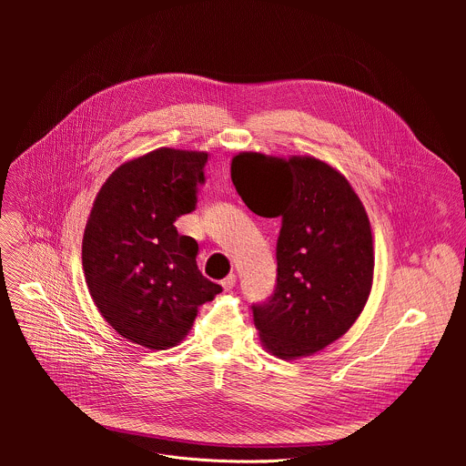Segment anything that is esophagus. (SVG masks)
<instances>
[{"mask_svg":"<svg viewBox=\"0 0 466 466\" xmlns=\"http://www.w3.org/2000/svg\"><path fill=\"white\" fill-rule=\"evenodd\" d=\"M236 280H238V279H236V275H228V277L221 282L223 289H225V291H230V289L236 286Z\"/></svg>","mask_w":466,"mask_h":466,"instance_id":"esophagus-1","label":"esophagus"}]
</instances>
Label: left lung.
<instances>
[{
  "mask_svg": "<svg viewBox=\"0 0 466 466\" xmlns=\"http://www.w3.org/2000/svg\"><path fill=\"white\" fill-rule=\"evenodd\" d=\"M232 182L261 218H280L277 284L254 302L263 345L291 360L322 350L360 317L372 286V234L350 184L317 158L232 160Z\"/></svg>",
  "mask_w": 466,
  "mask_h": 466,
  "instance_id": "obj_1",
  "label": "left lung"
}]
</instances>
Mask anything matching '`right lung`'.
Listing matches in <instances>:
<instances>
[{"label": "right lung", "instance_id": "add662e5", "mask_svg": "<svg viewBox=\"0 0 466 466\" xmlns=\"http://www.w3.org/2000/svg\"><path fill=\"white\" fill-rule=\"evenodd\" d=\"M207 153L158 149L119 166L96 197L83 238V268L105 320L125 339L175 347L197 308L223 288L197 268L198 245L177 218L197 207Z\"/></svg>", "mask_w": 466, "mask_h": 466}]
</instances>
